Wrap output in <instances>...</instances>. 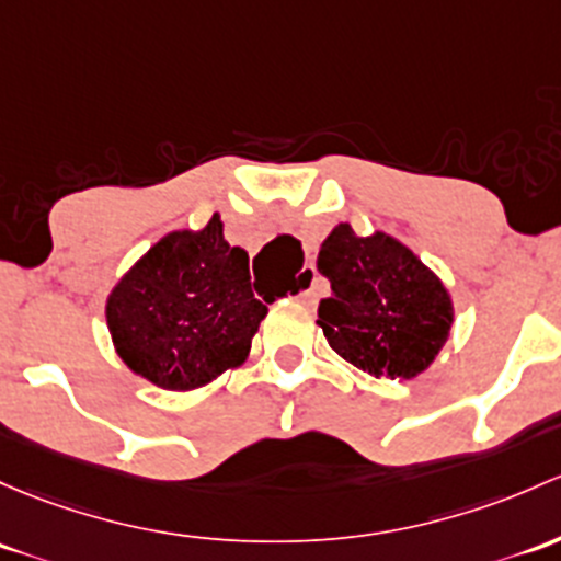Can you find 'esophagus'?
I'll return each mask as SVG.
<instances>
[{"label": "esophagus", "mask_w": 561, "mask_h": 561, "mask_svg": "<svg viewBox=\"0 0 561 561\" xmlns=\"http://www.w3.org/2000/svg\"><path fill=\"white\" fill-rule=\"evenodd\" d=\"M314 282H317V268L314 265H306V268L298 274V298L304 300V304L314 298Z\"/></svg>", "instance_id": "1"}]
</instances>
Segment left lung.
<instances>
[{
    "mask_svg": "<svg viewBox=\"0 0 561 561\" xmlns=\"http://www.w3.org/2000/svg\"><path fill=\"white\" fill-rule=\"evenodd\" d=\"M317 268L333 290L320 300L317 325L335 355L376 379L409 381L435 363L451 333L454 300L411 247L339 222L320 244Z\"/></svg>",
    "mask_w": 561,
    "mask_h": 561,
    "instance_id": "obj_1",
    "label": "left lung"
}]
</instances>
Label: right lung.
Wrapping results in <instances>:
<instances>
[{"instance_id":"1","label":"right lung","mask_w":561,"mask_h":561,"mask_svg":"<svg viewBox=\"0 0 561 561\" xmlns=\"http://www.w3.org/2000/svg\"><path fill=\"white\" fill-rule=\"evenodd\" d=\"M268 306L255 298L250 255L222 236L220 215L156 241L112 285L104 317L131 374L172 392L202 389L250 355Z\"/></svg>"}]
</instances>
